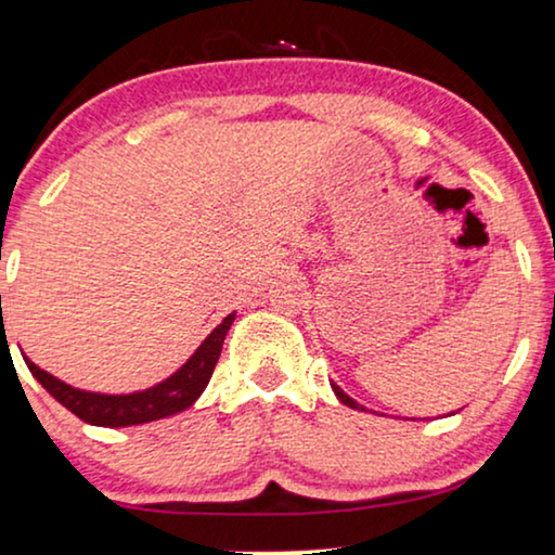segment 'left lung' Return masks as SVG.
Masks as SVG:
<instances>
[{"mask_svg":"<svg viewBox=\"0 0 555 555\" xmlns=\"http://www.w3.org/2000/svg\"><path fill=\"white\" fill-rule=\"evenodd\" d=\"M332 390H335V396H337V398H339V401H343L345 405H350V409H354V411H365V409H363V405H360L358 401H352V398H350V396H347L343 388H339V386H335V383H332Z\"/></svg>","mask_w":555,"mask_h":555,"instance_id":"1","label":"left lung"}]
</instances>
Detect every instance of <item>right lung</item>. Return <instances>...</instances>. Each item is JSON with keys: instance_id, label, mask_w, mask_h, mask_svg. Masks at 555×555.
Listing matches in <instances>:
<instances>
[{"instance_id": "obj_1", "label": "right lung", "mask_w": 555, "mask_h": 555, "mask_svg": "<svg viewBox=\"0 0 555 555\" xmlns=\"http://www.w3.org/2000/svg\"><path fill=\"white\" fill-rule=\"evenodd\" d=\"M235 314H228L216 330L205 337V343L197 347L195 354L184 363L180 371L169 375L167 380L157 383V386L139 390V393L127 396H106V393H91V390L73 388L68 383L57 380L55 375L40 371L33 360L25 358L29 373L35 375L37 383L63 403L70 413H76L80 421L93 426H137L146 424V421L167 418L172 413H180L190 409L192 403L201 398V393L208 386L212 371L223 350V339L231 330Z\"/></svg>"}]
</instances>
